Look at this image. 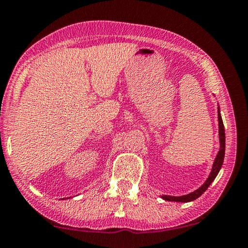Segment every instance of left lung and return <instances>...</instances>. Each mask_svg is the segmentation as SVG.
Listing matches in <instances>:
<instances>
[{"label":"left lung","mask_w":248,"mask_h":248,"mask_svg":"<svg viewBox=\"0 0 248 248\" xmlns=\"http://www.w3.org/2000/svg\"><path fill=\"white\" fill-rule=\"evenodd\" d=\"M218 121H219V142H220V149L218 151V155L214 161V164H212V169L209 176L206 180L205 183H203L201 187L197 188L194 192L189 193L187 195H183V196H169V195H162L161 198H163L164 201L168 202H193L195 199H197L198 197H201L202 195L206 192L207 188L209 187L210 184L214 182L216 179V176L218 175V173L220 171L221 167L223 164V160H224V154H225V133H224V125L222 122V117H221L220 114V108L218 107Z\"/></svg>","instance_id":"obj_1"}]
</instances>
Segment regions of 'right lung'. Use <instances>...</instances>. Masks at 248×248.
<instances>
[{"instance_id": "right-lung-1", "label": "right lung", "mask_w": 248, "mask_h": 248, "mask_svg": "<svg viewBox=\"0 0 248 248\" xmlns=\"http://www.w3.org/2000/svg\"><path fill=\"white\" fill-rule=\"evenodd\" d=\"M63 199H66V198H63Z\"/></svg>"}]
</instances>
